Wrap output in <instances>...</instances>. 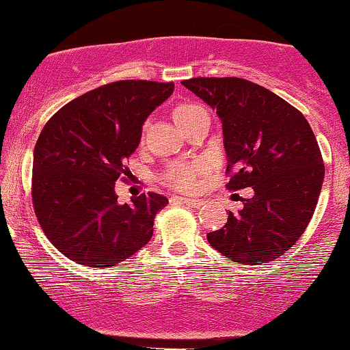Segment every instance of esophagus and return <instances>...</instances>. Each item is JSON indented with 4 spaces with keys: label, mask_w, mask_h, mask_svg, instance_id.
<instances>
[{
    "label": "esophagus",
    "mask_w": 350,
    "mask_h": 350,
    "mask_svg": "<svg viewBox=\"0 0 350 350\" xmlns=\"http://www.w3.org/2000/svg\"><path fill=\"white\" fill-rule=\"evenodd\" d=\"M174 201L182 202V204H187V206H191V208H200V206H202V201H201V200H193V198L175 196Z\"/></svg>",
    "instance_id": "1"
}]
</instances>
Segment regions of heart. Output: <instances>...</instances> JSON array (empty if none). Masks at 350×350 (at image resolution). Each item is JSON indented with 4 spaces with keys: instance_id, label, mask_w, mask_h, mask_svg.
<instances>
[{
    "instance_id": "obj_1",
    "label": "heart",
    "mask_w": 350,
    "mask_h": 350,
    "mask_svg": "<svg viewBox=\"0 0 350 350\" xmlns=\"http://www.w3.org/2000/svg\"><path fill=\"white\" fill-rule=\"evenodd\" d=\"M201 107L193 105V103H182V105L175 107L174 110V120L176 126H180L185 120L188 118L193 111H196ZM206 170V163L201 161L196 162H178L174 163L163 172L162 182L167 185V187L180 189V191H191L198 187L200 183V176L202 172Z\"/></svg>"
}]
</instances>
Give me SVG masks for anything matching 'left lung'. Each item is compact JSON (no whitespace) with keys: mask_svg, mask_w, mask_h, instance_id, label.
I'll return each mask as SVG.
<instances>
[{"mask_svg":"<svg viewBox=\"0 0 350 350\" xmlns=\"http://www.w3.org/2000/svg\"><path fill=\"white\" fill-rule=\"evenodd\" d=\"M222 122L227 188H253L239 213L209 232L211 247L245 266L282 256L317 208L325 163L317 137L295 107L240 77H193L182 83Z\"/></svg>","mask_w":350,"mask_h":350,"instance_id":"obj_1","label":"left lung"}]
</instances>
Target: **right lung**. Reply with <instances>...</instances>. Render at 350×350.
I'll return each mask as SVG.
<instances>
[{
  "instance_id": "add662e5",
  "label": "right lung",
  "mask_w": 350,
  "mask_h": 350,
  "mask_svg": "<svg viewBox=\"0 0 350 350\" xmlns=\"http://www.w3.org/2000/svg\"><path fill=\"white\" fill-rule=\"evenodd\" d=\"M174 83L116 81L59 109L33 149L32 202L46 239L71 261L110 267L148 245L168 204L148 193L120 204L115 182L141 141L142 124Z\"/></svg>"
}]
</instances>
